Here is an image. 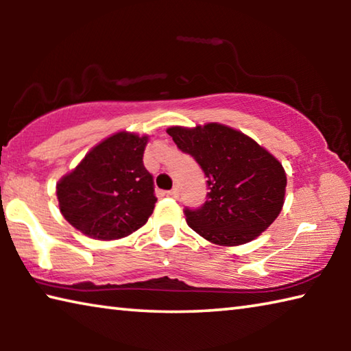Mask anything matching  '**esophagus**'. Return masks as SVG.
<instances>
[{"mask_svg":"<svg viewBox=\"0 0 351 351\" xmlns=\"http://www.w3.org/2000/svg\"><path fill=\"white\" fill-rule=\"evenodd\" d=\"M169 195V197H171V198H176L178 197V193H180V189H178V186H175L173 189H170V190H167V192H165Z\"/></svg>","mask_w":351,"mask_h":351,"instance_id":"obj_1","label":"esophagus"}]
</instances>
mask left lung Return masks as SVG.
<instances>
[{
	"mask_svg": "<svg viewBox=\"0 0 351 351\" xmlns=\"http://www.w3.org/2000/svg\"><path fill=\"white\" fill-rule=\"evenodd\" d=\"M167 133L207 178L204 204L184 209L195 232L215 245L237 246L269 228L282 210L287 187L282 164L271 153L221 123L170 127Z\"/></svg>",
	"mask_w": 351,
	"mask_h": 351,
	"instance_id": "obj_1",
	"label": "left lung"
}]
</instances>
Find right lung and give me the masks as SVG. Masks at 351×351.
Listing matches in <instances>:
<instances>
[{"instance_id":"obj_1","label":"right lung","mask_w":351,"mask_h":351,"mask_svg":"<svg viewBox=\"0 0 351 351\" xmlns=\"http://www.w3.org/2000/svg\"><path fill=\"white\" fill-rule=\"evenodd\" d=\"M147 141L112 134L58 181V206L71 226L91 239L116 240L147 223L156 203L153 176L142 161Z\"/></svg>"}]
</instances>
